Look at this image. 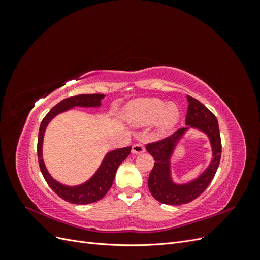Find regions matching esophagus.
<instances>
[{
	"label": "esophagus",
	"mask_w": 260,
	"mask_h": 260,
	"mask_svg": "<svg viewBox=\"0 0 260 260\" xmlns=\"http://www.w3.org/2000/svg\"><path fill=\"white\" fill-rule=\"evenodd\" d=\"M145 151V146L142 143H136L132 146V153L133 154H142Z\"/></svg>",
	"instance_id": "obj_1"
}]
</instances>
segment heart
<instances>
[{
	"instance_id": "obj_1",
	"label": "heart",
	"mask_w": 260,
	"mask_h": 260,
	"mask_svg": "<svg viewBox=\"0 0 260 260\" xmlns=\"http://www.w3.org/2000/svg\"><path fill=\"white\" fill-rule=\"evenodd\" d=\"M180 109L175 104H168L158 99H137L127 105L124 116L133 125H147L159 121L162 133H168L176 127L180 119Z\"/></svg>"
}]
</instances>
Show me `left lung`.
<instances>
[{"label": "left lung", "mask_w": 260, "mask_h": 260, "mask_svg": "<svg viewBox=\"0 0 260 260\" xmlns=\"http://www.w3.org/2000/svg\"><path fill=\"white\" fill-rule=\"evenodd\" d=\"M188 107L185 124L206 133L213 148V159L208 169L195 180L177 185L171 180L170 157L177 141L188 128L178 129L171 136L146 144L147 152L154 157V167L148 177V188L154 199L167 205H182L195 200L206 190L214 179L221 158V139L216 116L200 101L187 95Z\"/></svg>", "instance_id": "obj_1"}]
</instances>
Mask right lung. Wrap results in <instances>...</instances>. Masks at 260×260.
Here are the masks:
<instances>
[{"instance_id": "right-lung-1", "label": "right lung", "mask_w": 260, "mask_h": 260, "mask_svg": "<svg viewBox=\"0 0 260 260\" xmlns=\"http://www.w3.org/2000/svg\"><path fill=\"white\" fill-rule=\"evenodd\" d=\"M103 98V94H80V95L62 100L46 114L41 121L40 129H39L37 152L39 166H40L42 175L46 183L49 184V186L60 199L72 204H81V205H84V204L94 203L103 199L114 182L116 171L118 167H119V165L129 156L131 152V146L114 149V151L107 153L103 162L101 164L99 170L96 171V174L89 181H86L85 183L77 186H66L57 182L56 180H54L45 168V165L42 159V142L44 131L52 118L57 114L68 111L69 108H73L75 106L98 107L101 105V100Z\"/></svg>"}]
</instances>
